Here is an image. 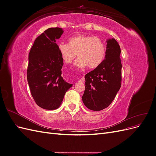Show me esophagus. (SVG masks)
<instances>
[{"label":"esophagus","mask_w":156,"mask_h":156,"mask_svg":"<svg viewBox=\"0 0 156 156\" xmlns=\"http://www.w3.org/2000/svg\"><path fill=\"white\" fill-rule=\"evenodd\" d=\"M84 81V76H83L81 79H80V80H79V82H83Z\"/></svg>","instance_id":"34e87169"}]
</instances>
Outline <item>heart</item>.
Wrapping results in <instances>:
<instances>
[{"label": "heart", "instance_id": "obj_1", "mask_svg": "<svg viewBox=\"0 0 156 156\" xmlns=\"http://www.w3.org/2000/svg\"><path fill=\"white\" fill-rule=\"evenodd\" d=\"M58 49L64 62L70 64L78 56L74 66L79 69L97 68L103 62L105 55V46L97 36L76 34L70 37L68 44L62 42Z\"/></svg>", "mask_w": 156, "mask_h": 156}]
</instances>
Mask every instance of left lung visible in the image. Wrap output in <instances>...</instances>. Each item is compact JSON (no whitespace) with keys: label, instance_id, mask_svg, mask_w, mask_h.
Here are the masks:
<instances>
[{"label":"left lung","instance_id":"obj_1","mask_svg":"<svg viewBox=\"0 0 156 156\" xmlns=\"http://www.w3.org/2000/svg\"><path fill=\"white\" fill-rule=\"evenodd\" d=\"M106 43L105 58L84 76L85 90L82 100L92 111H101L109 106L121 87L120 45L114 38L107 40Z\"/></svg>","mask_w":156,"mask_h":156}]
</instances>
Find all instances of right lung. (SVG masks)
Here are the masks:
<instances>
[{"instance_id": "1", "label": "right lung", "mask_w": 156, "mask_h": 156, "mask_svg": "<svg viewBox=\"0 0 156 156\" xmlns=\"http://www.w3.org/2000/svg\"><path fill=\"white\" fill-rule=\"evenodd\" d=\"M62 29L49 28L35 40L29 54L27 81L36 104L47 110L58 108L73 84L62 77L64 64L56 40Z\"/></svg>"}]
</instances>
